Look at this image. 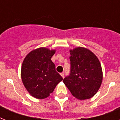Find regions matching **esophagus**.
Segmentation results:
<instances>
[{"label": "esophagus", "mask_w": 120, "mask_h": 120, "mask_svg": "<svg viewBox=\"0 0 120 120\" xmlns=\"http://www.w3.org/2000/svg\"><path fill=\"white\" fill-rule=\"evenodd\" d=\"M60 75H61V76H62V77H63V78H64V73H60Z\"/></svg>", "instance_id": "1"}]
</instances>
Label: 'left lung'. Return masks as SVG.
Segmentation results:
<instances>
[{"instance_id": "8db88e82", "label": "left lung", "mask_w": 120, "mask_h": 120, "mask_svg": "<svg viewBox=\"0 0 120 120\" xmlns=\"http://www.w3.org/2000/svg\"><path fill=\"white\" fill-rule=\"evenodd\" d=\"M70 74L64 79V84L76 98H91L102 83L100 62L91 50L85 47H76L70 50Z\"/></svg>"}]
</instances>
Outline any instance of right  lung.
I'll return each instance as SVG.
<instances>
[{"instance_id": "1", "label": "right lung", "mask_w": 120, "mask_h": 120, "mask_svg": "<svg viewBox=\"0 0 120 120\" xmlns=\"http://www.w3.org/2000/svg\"><path fill=\"white\" fill-rule=\"evenodd\" d=\"M56 50L40 47L33 50L25 56L21 68L23 85L31 96L44 99L50 96L62 80L51 60Z\"/></svg>"}]
</instances>
